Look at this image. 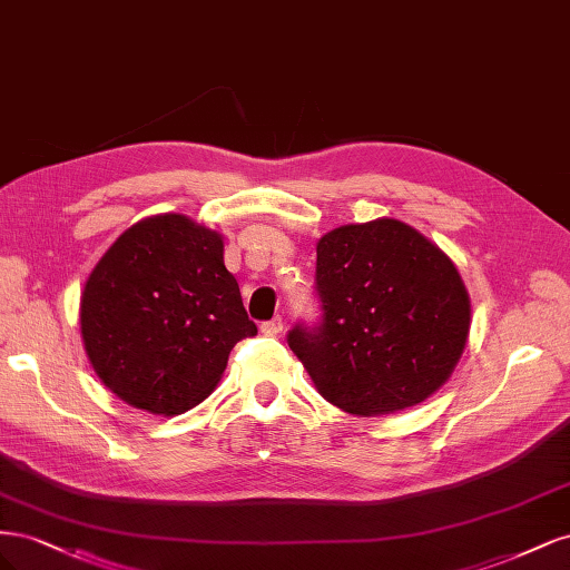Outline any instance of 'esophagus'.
Listing matches in <instances>:
<instances>
[{
	"instance_id": "esophagus-1",
	"label": "esophagus",
	"mask_w": 570,
	"mask_h": 570,
	"mask_svg": "<svg viewBox=\"0 0 570 570\" xmlns=\"http://www.w3.org/2000/svg\"><path fill=\"white\" fill-rule=\"evenodd\" d=\"M262 333L264 335H278V333H283V318L275 316L271 321H264L262 323Z\"/></svg>"
}]
</instances>
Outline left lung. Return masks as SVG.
Here are the masks:
<instances>
[{"instance_id": "obj_1", "label": "left lung", "mask_w": 570, "mask_h": 570, "mask_svg": "<svg viewBox=\"0 0 570 570\" xmlns=\"http://www.w3.org/2000/svg\"><path fill=\"white\" fill-rule=\"evenodd\" d=\"M321 318L287 333L314 385L342 411L416 406L463 354L471 302L452 258L394 218L342 226L316 245Z\"/></svg>"}]
</instances>
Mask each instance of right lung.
<instances>
[{"label":"right lung","mask_w":570,"mask_h":570,"mask_svg":"<svg viewBox=\"0 0 570 570\" xmlns=\"http://www.w3.org/2000/svg\"><path fill=\"white\" fill-rule=\"evenodd\" d=\"M92 368L135 409L176 416L218 385L254 337L218 233L180 214L135 223L99 258L80 297Z\"/></svg>","instance_id":"obj_1"}]
</instances>
